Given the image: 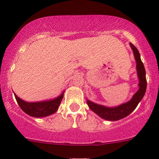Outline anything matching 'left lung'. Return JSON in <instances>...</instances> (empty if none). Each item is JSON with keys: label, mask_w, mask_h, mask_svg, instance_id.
<instances>
[{"label": "left lung", "mask_w": 159, "mask_h": 159, "mask_svg": "<svg viewBox=\"0 0 159 159\" xmlns=\"http://www.w3.org/2000/svg\"><path fill=\"white\" fill-rule=\"evenodd\" d=\"M134 55L135 60L137 62V70H138V78H139V89L138 92L133 96L132 99L130 101L115 107H107L101 106V105L96 104L93 102L87 100V104L89 107L93 112L98 114L100 117L107 120H118L120 119L124 118L129 115L131 112L134 111L139 102L142 100L147 87V80L145 76V69L144 64L141 62L140 58V53L138 48L130 43Z\"/></svg>", "instance_id": "left-lung-1"}]
</instances>
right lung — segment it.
Wrapping results in <instances>:
<instances>
[{
	"label": "right lung",
	"mask_w": 159,
	"mask_h": 159,
	"mask_svg": "<svg viewBox=\"0 0 159 159\" xmlns=\"http://www.w3.org/2000/svg\"><path fill=\"white\" fill-rule=\"evenodd\" d=\"M15 99L18 102L21 109L28 114L34 117H43L51 115L57 111L61 101L63 98V93L54 100L48 101L35 102V103H28L20 99L15 94Z\"/></svg>",
	"instance_id": "add662e5"
}]
</instances>
